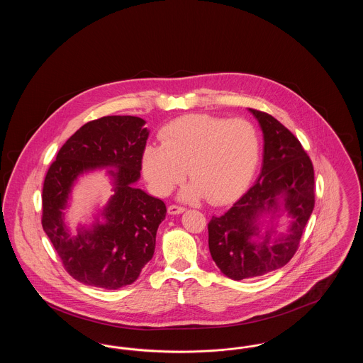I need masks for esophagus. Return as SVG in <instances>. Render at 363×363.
Here are the masks:
<instances>
[{
    "instance_id": "obj_1",
    "label": "esophagus",
    "mask_w": 363,
    "mask_h": 363,
    "mask_svg": "<svg viewBox=\"0 0 363 363\" xmlns=\"http://www.w3.org/2000/svg\"><path fill=\"white\" fill-rule=\"evenodd\" d=\"M167 211L170 215H178V213H182L185 211V208L177 206V204H172V206H169Z\"/></svg>"
}]
</instances>
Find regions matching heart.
<instances>
[{
  "mask_svg": "<svg viewBox=\"0 0 363 363\" xmlns=\"http://www.w3.org/2000/svg\"><path fill=\"white\" fill-rule=\"evenodd\" d=\"M162 145L143 152V174L156 194L166 196L188 175L193 181L182 199L207 196L212 204L233 200L257 167V129L246 120L190 114L167 123L159 133Z\"/></svg>",
  "mask_w": 363,
  "mask_h": 363,
  "instance_id": "b5f03b06",
  "label": "heart"
}]
</instances>
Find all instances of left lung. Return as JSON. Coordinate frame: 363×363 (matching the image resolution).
<instances>
[{
  "label": "left lung",
  "mask_w": 363,
  "mask_h": 363,
  "mask_svg": "<svg viewBox=\"0 0 363 363\" xmlns=\"http://www.w3.org/2000/svg\"><path fill=\"white\" fill-rule=\"evenodd\" d=\"M264 133L262 169L256 184L222 216L208 223V246L212 259L233 280L262 277L284 267L298 250L305 225L314 208V170L299 140L268 113L249 108ZM294 219L287 235L274 242L272 225L259 242V216L278 217V206Z\"/></svg>",
  "instance_id": "8db88e82"
}]
</instances>
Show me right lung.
I'll list each match as a JSON object with an SVG mask.
<instances>
[{
    "label": "right lung",
    "mask_w": 363,
    "mask_h": 363,
    "mask_svg": "<svg viewBox=\"0 0 363 363\" xmlns=\"http://www.w3.org/2000/svg\"><path fill=\"white\" fill-rule=\"evenodd\" d=\"M132 116H107L86 122L58 151L42 190V227L76 280L117 290L132 284L152 259L156 231L166 218V204L133 184L140 178L148 130ZM113 165L115 196L104 211L106 224L79 229L72 236L63 209L80 174Z\"/></svg>",
    "instance_id": "add662e5"
}]
</instances>
